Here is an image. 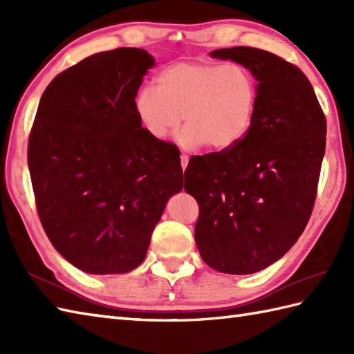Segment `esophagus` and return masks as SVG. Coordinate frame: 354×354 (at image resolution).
<instances>
[{"label": "esophagus", "mask_w": 354, "mask_h": 354, "mask_svg": "<svg viewBox=\"0 0 354 354\" xmlns=\"http://www.w3.org/2000/svg\"><path fill=\"white\" fill-rule=\"evenodd\" d=\"M189 160H190V158H189V155H181V165H183V170H185L187 169V165H189Z\"/></svg>", "instance_id": "34e87169"}]
</instances>
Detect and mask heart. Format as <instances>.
I'll return each mask as SVG.
<instances>
[{"label": "heart", "instance_id": "heart-1", "mask_svg": "<svg viewBox=\"0 0 354 354\" xmlns=\"http://www.w3.org/2000/svg\"><path fill=\"white\" fill-rule=\"evenodd\" d=\"M257 82L240 64L175 62L158 74L156 89L142 88L135 111L150 137L164 141L185 123L178 142L184 149L236 146L250 131Z\"/></svg>", "mask_w": 354, "mask_h": 354}]
</instances>
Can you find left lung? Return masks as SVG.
Returning a JSON list of instances; mask_svg holds the SVG:
<instances>
[{"instance_id":"obj_1","label":"left lung","mask_w":354,"mask_h":354,"mask_svg":"<svg viewBox=\"0 0 354 354\" xmlns=\"http://www.w3.org/2000/svg\"><path fill=\"white\" fill-rule=\"evenodd\" d=\"M209 56L252 73L257 104L236 146L192 156L185 192L198 201L194 240L202 260L223 274H254L281 259L310 219L327 123L306 74L260 48Z\"/></svg>"}]
</instances>
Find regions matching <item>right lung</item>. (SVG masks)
I'll use <instances>...</instances> for the list:
<instances>
[{"instance_id":"right-lung-1","label":"right lung","mask_w":354,"mask_h":354,"mask_svg":"<svg viewBox=\"0 0 354 354\" xmlns=\"http://www.w3.org/2000/svg\"><path fill=\"white\" fill-rule=\"evenodd\" d=\"M153 57L89 56L50 82L28 138L37 214L56 251L88 274L141 265L167 201L183 190L179 150L150 137L135 97Z\"/></svg>"}]
</instances>
